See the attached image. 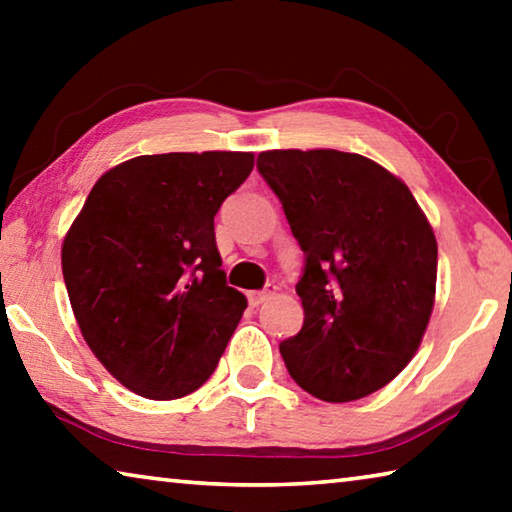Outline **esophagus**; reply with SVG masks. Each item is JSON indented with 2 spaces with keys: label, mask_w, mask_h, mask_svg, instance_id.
I'll return each instance as SVG.
<instances>
[{
  "label": "esophagus",
  "mask_w": 512,
  "mask_h": 512,
  "mask_svg": "<svg viewBox=\"0 0 512 512\" xmlns=\"http://www.w3.org/2000/svg\"><path fill=\"white\" fill-rule=\"evenodd\" d=\"M275 291H277L275 284H266V289H264V291H253V293H248L250 305H253V307H259V305H262V302H266L268 298H273V296H275Z\"/></svg>",
  "instance_id": "esophagus-1"
}]
</instances>
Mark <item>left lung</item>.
Returning a JSON list of instances; mask_svg holds the SVG:
<instances>
[{
  "label": "left lung",
  "mask_w": 512,
  "mask_h": 512,
  "mask_svg": "<svg viewBox=\"0 0 512 512\" xmlns=\"http://www.w3.org/2000/svg\"><path fill=\"white\" fill-rule=\"evenodd\" d=\"M257 169L305 253V323L280 343L318 400L352 402L409 366L436 298L438 244L411 189L381 164L334 149L264 151Z\"/></svg>",
  "instance_id": "8db88e82"
}]
</instances>
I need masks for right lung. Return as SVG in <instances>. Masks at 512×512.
Instances as JSON below:
<instances>
[{"label":"right lung","mask_w":512,"mask_h":512,"mask_svg":"<svg viewBox=\"0 0 512 512\" xmlns=\"http://www.w3.org/2000/svg\"><path fill=\"white\" fill-rule=\"evenodd\" d=\"M253 153L140 155L103 173L63 241L76 323L103 368L149 400L201 388L248 307L225 284L221 203Z\"/></svg>","instance_id":"right-lung-1"}]
</instances>
